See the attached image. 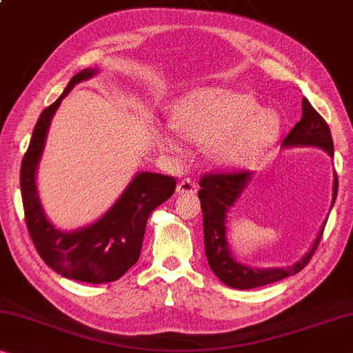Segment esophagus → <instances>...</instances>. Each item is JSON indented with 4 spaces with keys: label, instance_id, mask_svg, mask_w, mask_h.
Listing matches in <instances>:
<instances>
[{
    "label": "esophagus",
    "instance_id": "obj_1",
    "mask_svg": "<svg viewBox=\"0 0 353 353\" xmlns=\"http://www.w3.org/2000/svg\"><path fill=\"white\" fill-rule=\"evenodd\" d=\"M197 188H199L197 183L192 181V180H189V178H186V180H183V181L178 183L176 192L178 194H194V192H197Z\"/></svg>",
    "mask_w": 353,
    "mask_h": 353
}]
</instances>
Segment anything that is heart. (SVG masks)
<instances>
[{
    "label": "heart",
    "instance_id": "heart-1",
    "mask_svg": "<svg viewBox=\"0 0 353 353\" xmlns=\"http://www.w3.org/2000/svg\"><path fill=\"white\" fill-rule=\"evenodd\" d=\"M178 134L207 142V156L221 165H246L278 142L283 121L273 110L260 108L251 94L227 88H200L178 102L173 110ZM165 151L178 153L180 140L172 131L159 134Z\"/></svg>",
    "mask_w": 353,
    "mask_h": 353
}]
</instances>
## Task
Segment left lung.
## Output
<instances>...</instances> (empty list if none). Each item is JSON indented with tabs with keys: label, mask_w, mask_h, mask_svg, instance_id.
I'll return each instance as SVG.
<instances>
[{
	"label": "left lung",
	"mask_w": 353,
	"mask_h": 353,
	"mask_svg": "<svg viewBox=\"0 0 353 353\" xmlns=\"http://www.w3.org/2000/svg\"><path fill=\"white\" fill-rule=\"evenodd\" d=\"M301 110L303 113L300 121L290 129L283 145H314L327 151L330 156H333V139L327 121L323 120L321 113L311 105V102L306 97H303ZM249 180H251V172L249 170H230L203 173L199 181V186L202 188L199 191V199L203 213L205 254H207L208 265L222 283L240 290L256 289L260 285L278 283V281L289 278V276L301 271L316 252L319 243L322 240L325 227L323 224L311 251L292 267L252 270L246 265L236 262L230 256L229 248H227L225 218L227 211L240 197L241 191L245 189ZM336 194H338V175L334 173L332 207L336 200Z\"/></svg>",
	"instance_id": "left-lung-1"
}]
</instances>
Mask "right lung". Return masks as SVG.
<instances>
[{
	"mask_svg": "<svg viewBox=\"0 0 353 353\" xmlns=\"http://www.w3.org/2000/svg\"><path fill=\"white\" fill-rule=\"evenodd\" d=\"M96 69L75 74L63 94L42 110L21 159L20 189L26 229L41 259L64 278L90 284L120 279L137 262L148 216L170 199L176 181L173 176L142 172L134 178L118 202L94 222L77 232H61L46 218L36 192V167L46 143L48 124L74 85L93 77Z\"/></svg>",
	"mask_w": 353,
	"mask_h": 353,
	"instance_id": "right-lung-1",
	"label": "right lung"
}]
</instances>
